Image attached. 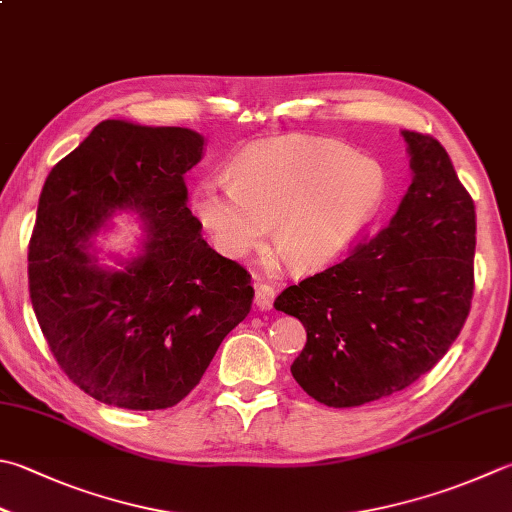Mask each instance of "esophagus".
<instances>
[{
    "label": "esophagus",
    "mask_w": 512,
    "mask_h": 512,
    "mask_svg": "<svg viewBox=\"0 0 512 512\" xmlns=\"http://www.w3.org/2000/svg\"><path fill=\"white\" fill-rule=\"evenodd\" d=\"M276 298V289L267 283L256 285V296H254V305L258 310H272Z\"/></svg>",
    "instance_id": "esophagus-1"
}]
</instances>
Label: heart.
<instances>
[{"label": "heart", "instance_id": "1", "mask_svg": "<svg viewBox=\"0 0 512 512\" xmlns=\"http://www.w3.org/2000/svg\"><path fill=\"white\" fill-rule=\"evenodd\" d=\"M388 176L347 144L283 136L249 144L231 162L229 180L194 191V211L220 254L240 258L272 243L296 272L339 260L383 207Z\"/></svg>", "mask_w": 512, "mask_h": 512}]
</instances>
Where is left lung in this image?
Returning <instances> with one entry per match:
<instances>
[{
  "label": "left lung",
  "mask_w": 512,
  "mask_h": 512,
  "mask_svg": "<svg viewBox=\"0 0 512 512\" xmlns=\"http://www.w3.org/2000/svg\"><path fill=\"white\" fill-rule=\"evenodd\" d=\"M403 138L414 176L390 223L274 301L307 332L292 363L296 383L330 408L408 388L443 359L470 314L475 202L439 140Z\"/></svg>",
  "instance_id": "8db88e82"
}]
</instances>
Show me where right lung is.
Segmentation results:
<instances>
[{
    "mask_svg": "<svg viewBox=\"0 0 512 512\" xmlns=\"http://www.w3.org/2000/svg\"><path fill=\"white\" fill-rule=\"evenodd\" d=\"M202 144L191 129L104 120L44 182L28 245L31 303L57 365L106 406H176L252 310V276L202 240L187 207L185 173ZM115 208L136 210L150 238L111 273L85 240Z\"/></svg>",
    "mask_w": 512,
    "mask_h": 512,
    "instance_id": "1",
    "label": "right lung"
}]
</instances>
